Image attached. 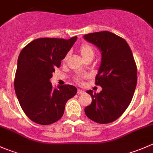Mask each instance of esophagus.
<instances>
[{"mask_svg": "<svg viewBox=\"0 0 153 153\" xmlns=\"http://www.w3.org/2000/svg\"><path fill=\"white\" fill-rule=\"evenodd\" d=\"M78 95H82V94H84V91L81 90V89H78Z\"/></svg>", "mask_w": 153, "mask_h": 153, "instance_id": "obj_1", "label": "esophagus"}]
</instances>
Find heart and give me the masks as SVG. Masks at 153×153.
I'll return each mask as SVG.
<instances>
[{"label": "heart", "instance_id": "b5f03b06", "mask_svg": "<svg viewBox=\"0 0 153 153\" xmlns=\"http://www.w3.org/2000/svg\"><path fill=\"white\" fill-rule=\"evenodd\" d=\"M80 52H81V55H82V57L84 58V59H86V58L91 56L94 57V55H95V51H94L92 47H91L90 45L86 44H82V45L81 46V47H80ZM67 58H68V54L65 57H64V60H67ZM85 77H86L85 75H84V76H81V75H79V76L77 77L76 78L77 81H78V82H81L82 78H85Z\"/></svg>", "mask_w": 153, "mask_h": 153}]
</instances>
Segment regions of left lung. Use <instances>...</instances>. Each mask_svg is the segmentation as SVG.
<instances>
[{
	"label": "left lung",
	"mask_w": 153,
	"mask_h": 153,
	"mask_svg": "<svg viewBox=\"0 0 153 153\" xmlns=\"http://www.w3.org/2000/svg\"><path fill=\"white\" fill-rule=\"evenodd\" d=\"M84 38L101 52L95 84L102 87L99 93L86 92L92 101L84 111L92 121L109 124L118 119L132 101L137 84L136 64L126 41L115 34L102 31Z\"/></svg>",
	"instance_id": "left-lung-1"
}]
</instances>
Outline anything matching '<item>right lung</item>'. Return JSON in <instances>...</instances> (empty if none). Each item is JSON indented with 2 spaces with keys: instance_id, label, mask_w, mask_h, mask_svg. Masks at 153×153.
<instances>
[{
  "instance_id": "obj_1",
  "label": "right lung",
  "mask_w": 153,
  "mask_h": 153,
  "mask_svg": "<svg viewBox=\"0 0 153 153\" xmlns=\"http://www.w3.org/2000/svg\"><path fill=\"white\" fill-rule=\"evenodd\" d=\"M77 36L38 38L21 50L15 72V93L24 113L41 125L56 122L63 116L66 103L77 93L72 85L54 88L49 79L75 44Z\"/></svg>"
}]
</instances>
